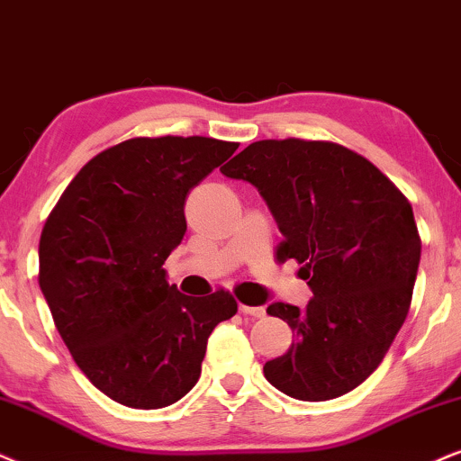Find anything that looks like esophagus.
<instances>
[{
	"instance_id": "34e87169",
	"label": "esophagus",
	"mask_w": 461,
	"mask_h": 461,
	"mask_svg": "<svg viewBox=\"0 0 461 461\" xmlns=\"http://www.w3.org/2000/svg\"><path fill=\"white\" fill-rule=\"evenodd\" d=\"M240 312L249 314V317H255V319L266 317V308L264 306H244V304H240Z\"/></svg>"
}]
</instances>
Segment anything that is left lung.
<instances>
[{"instance_id":"1","label":"left lung","mask_w":461,"mask_h":461,"mask_svg":"<svg viewBox=\"0 0 461 461\" xmlns=\"http://www.w3.org/2000/svg\"><path fill=\"white\" fill-rule=\"evenodd\" d=\"M227 178L264 197L283 242L278 259H298L312 300L304 311L274 302L295 340L264 375L304 402L345 395L378 368L415 287L421 240L409 200L368 159L317 140H259L227 166Z\"/></svg>"}]
</instances>
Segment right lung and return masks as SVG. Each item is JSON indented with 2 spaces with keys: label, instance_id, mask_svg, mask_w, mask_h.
<instances>
[{
  "label": "right lung",
  "instance_id": "right-lung-1",
  "mask_svg": "<svg viewBox=\"0 0 461 461\" xmlns=\"http://www.w3.org/2000/svg\"><path fill=\"white\" fill-rule=\"evenodd\" d=\"M236 142L133 138L76 174L40 238V289L85 376L130 409H163L200 378L206 342L238 311L167 285L163 264L187 231L185 202Z\"/></svg>",
  "mask_w": 461,
  "mask_h": 461
}]
</instances>
